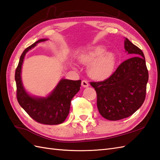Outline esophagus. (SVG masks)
I'll return each instance as SVG.
<instances>
[{
  "mask_svg": "<svg viewBox=\"0 0 160 160\" xmlns=\"http://www.w3.org/2000/svg\"><path fill=\"white\" fill-rule=\"evenodd\" d=\"M82 86L83 87H88V82H87V80H83L82 81Z\"/></svg>",
  "mask_w": 160,
  "mask_h": 160,
  "instance_id": "esophagus-1",
  "label": "esophagus"
}]
</instances>
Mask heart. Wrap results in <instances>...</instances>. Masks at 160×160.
Segmentation results:
<instances>
[{
    "mask_svg": "<svg viewBox=\"0 0 160 160\" xmlns=\"http://www.w3.org/2000/svg\"><path fill=\"white\" fill-rule=\"evenodd\" d=\"M105 51L104 47L98 46L82 54L79 57L82 62L88 64V73L95 79H105L114 72L116 57L114 53Z\"/></svg>",
    "mask_w": 160,
    "mask_h": 160,
    "instance_id": "b5f03b06",
    "label": "heart"
}]
</instances>
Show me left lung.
<instances>
[{
    "label": "left lung",
    "mask_w": 160,
    "mask_h": 160,
    "mask_svg": "<svg viewBox=\"0 0 160 160\" xmlns=\"http://www.w3.org/2000/svg\"><path fill=\"white\" fill-rule=\"evenodd\" d=\"M125 51L132 57L122 62L108 78L91 82L97 92V106L102 116L110 121L129 117L138 110L146 98L148 72L144 55L128 38Z\"/></svg>",
    "instance_id": "1"
}]
</instances>
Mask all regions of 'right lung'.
I'll list each match as a JSON object with an SVG mask.
<instances>
[{
	"mask_svg": "<svg viewBox=\"0 0 160 160\" xmlns=\"http://www.w3.org/2000/svg\"><path fill=\"white\" fill-rule=\"evenodd\" d=\"M48 40L37 41L22 52L15 73L18 102L33 120L44 125H58L65 121L68 116L71 101L80 91L81 80L62 79L47 98H35L28 95L22 85L21 69L24 58L27 52L37 44Z\"/></svg>",
	"mask_w": 160,
	"mask_h": 160,
	"instance_id": "add662e5",
	"label": "right lung"
}]
</instances>
